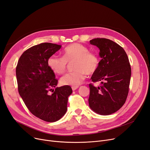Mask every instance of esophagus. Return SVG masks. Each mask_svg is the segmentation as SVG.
<instances>
[{
    "label": "esophagus",
    "mask_w": 150,
    "mask_h": 150,
    "mask_svg": "<svg viewBox=\"0 0 150 150\" xmlns=\"http://www.w3.org/2000/svg\"><path fill=\"white\" fill-rule=\"evenodd\" d=\"M71 88H72V90H73V91H75V90H76L77 88H79V86H73Z\"/></svg>",
    "instance_id": "obj_1"
}]
</instances>
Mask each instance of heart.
<instances>
[{
  "label": "heart",
  "instance_id": "heart-1",
  "mask_svg": "<svg viewBox=\"0 0 150 150\" xmlns=\"http://www.w3.org/2000/svg\"><path fill=\"white\" fill-rule=\"evenodd\" d=\"M73 63V72L65 74L60 79L63 86H78L86 79L87 74L91 75L97 71L100 59L95 53L81 44L74 43L65 48L63 57L51 55L47 60V64L51 70L58 74H62L67 69L68 63Z\"/></svg>",
  "mask_w": 150,
  "mask_h": 150
}]
</instances>
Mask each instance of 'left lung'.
Wrapping results in <instances>:
<instances>
[{
  "label": "left lung",
  "instance_id": "left-lung-1",
  "mask_svg": "<svg viewBox=\"0 0 150 150\" xmlns=\"http://www.w3.org/2000/svg\"><path fill=\"white\" fill-rule=\"evenodd\" d=\"M90 44L98 48L101 58L91 79L101 81L102 86L89 84V106L98 115H109L120 109L126 100L131 76L129 58L123 48L110 39H93Z\"/></svg>",
  "mask_w": 150,
  "mask_h": 150
}]
</instances>
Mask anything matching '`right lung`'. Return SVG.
<instances>
[{"mask_svg": "<svg viewBox=\"0 0 150 150\" xmlns=\"http://www.w3.org/2000/svg\"><path fill=\"white\" fill-rule=\"evenodd\" d=\"M61 47L47 42L33 46L21 55L16 68L18 92L24 103L33 115L47 122L57 121L65 115L73 92L69 86L56 87L58 81L47 64L49 58Z\"/></svg>", "mask_w": 150, "mask_h": 150, "instance_id": "add662e5", "label": "right lung"}]
</instances>
